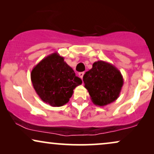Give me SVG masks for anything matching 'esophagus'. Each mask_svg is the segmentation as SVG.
I'll list each match as a JSON object with an SVG mask.
<instances>
[{
    "label": "esophagus",
    "instance_id": "1",
    "mask_svg": "<svg viewBox=\"0 0 154 154\" xmlns=\"http://www.w3.org/2000/svg\"><path fill=\"white\" fill-rule=\"evenodd\" d=\"M84 75H85V72H79V77H80V78H81L82 79V78H83Z\"/></svg>",
    "mask_w": 154,
    "mask_h": 154
}]
</instances>
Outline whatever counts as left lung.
<instances>
[{"label": "left lung", "mask_w": 154, "mask_h": 154, "mask_svg": "<svg viewBox=\"0 0 154 154\" xmlns=\"http://www.w3.org/2000/svg\"><path fill=\"white\" fill-rule=\"evenodd\" d=\"M94 105L105 106L118 99L123 85V77L119 69L103 60L94 63L92 68L83 77Z\"/></svg>", "instance_id": "1"}]
</instances>
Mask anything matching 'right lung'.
<instances>
[{
	"mask_svg": "<svg viewBox=\"0 0 154 154\" xmlns=\"http://www.w3.org/2000/svg\"><path fill=\"white\" fill-rule=\"evenodd\" d=\"M31 80L41 99L53 107L66 104L73 90L82 83L57 52L46 56L33 68Z\"/></svg>",
	"mask_w": 154,
	"mask_h": 154,
	"instance_id": "right-lung-1",
	"label": "right lung"
}]
</instances>
